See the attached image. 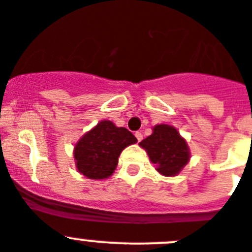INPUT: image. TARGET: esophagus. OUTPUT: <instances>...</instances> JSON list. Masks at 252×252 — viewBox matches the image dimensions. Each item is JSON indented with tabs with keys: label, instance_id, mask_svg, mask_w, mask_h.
<instances>
[{
	"label": "esophagus",
	"instance_id": "1",
	"mask_svg": "<svg viewBox=\"0 0 252 252\" xmlns=\"http://www.w3.org/2000/svg\"><path fill=\"white\" fill-rule=\"evenodd\" d=\"M135 138H137L138 142H142V139H143V134L140 133V131H137V133H135Z\"/></svg>",
	"mask_w": 252,
	"mask_h": 252
}]
</instances>
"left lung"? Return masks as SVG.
<instances>
[{
  "instance_id": "8db88e82",
  "label": "left lung",
  "mask_w": 252,
  "mask_h": 252,
  "mask_svg": "<svg viewBox=\"0 0 252 252\" xmlns=\"http://www.w3.org/2000/svg\"><path fill=\"white\" fill-rule=\"evenodd\" d=\"M145 149L157 171L165 176H175L189 163L190 150L187 140L174 126L158 124L152 135L139 143Z\"/></svg>"
}]
</instances>
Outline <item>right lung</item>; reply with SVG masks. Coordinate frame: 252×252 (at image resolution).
Masks as SVG:
<instances>
[{"instance_id":"1","label":"right lung","mask_w":252,"mask_h":252,"mask_svg":"<svg viewBox=\"0 0 252 252\" xmlns=\"http://www.w3.org/2000/svg\"><path fill=\"white\" fill-rule=\"evenodd\" d=\"M137 143L126 128H118L110 121H102L87 131L74 147L77 170L88 179H107L114 173L124 148Z\"/></svg>"}]
</instances>
